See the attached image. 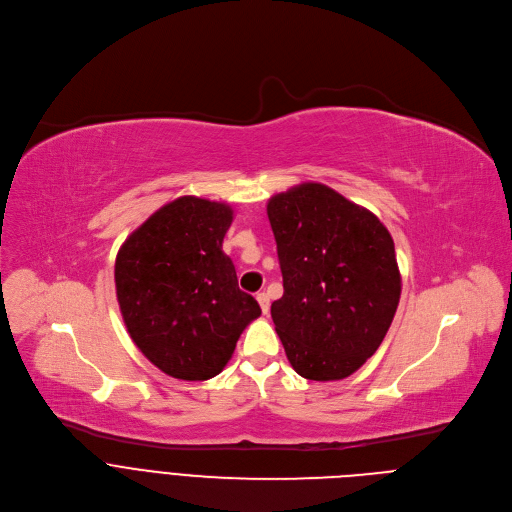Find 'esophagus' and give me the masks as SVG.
<instances>
[{"label": "esophagus", "mask_w": 512, "mask_h": 512, "mask_svg": "<svg viewBox=\"0 0 512 512\" xmlns=\"http://www.w3.org/2000/svg\"><path fill=\"white\" fill-rule=\"evenodd\" d=\"M255 298H257V302H259L263 314H267V312H269V296L265 294V291H261V294H257Z\"/></svg>", "instance_id": "obj_1"}]
</instances>
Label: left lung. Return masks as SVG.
Masks as SVG:
<instances>
[{"label": "left lung", "mask_w": 512, "mask_h": 512, "mask_svg": "<svg viewBox=\"0 0 512 512\" xmlns=\"http://www.w3.org/2000/svg\"><path fill=\"white\" fill-rule=\"evenodd\" d=\"M267 216L283 275L271 318L287 360L310 381L346 379L377 352L399 306L393 237L318 182L271 196Z\"/></svg>", "instance_id": "left-lung-1"}]
</instances>
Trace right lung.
<instances>
[{
	"label": "right lung",
	"instance_id": "1",
	"mask_svg": "<svg viewBox=\"0 0 512 512\" xmlns=\"http://www.w3.org/2000/svg\"><path fill=\"white\" fill-rule=\"evenodd\" d=\"M233 208L180 196L135 229L115 259L117 302L135 346L182 381H208L225 369L243 330L261 316L239 289L223 251Z\"/></svg>",
	"mask_w": 512,
	"mask_h": 512
}]
</instances>
